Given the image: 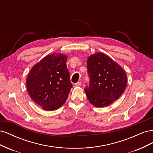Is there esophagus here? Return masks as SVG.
Listing matches in <instances>:
<instances>
[{
	"label": "esophagus",
	"mask_w": 153,
	"mask_h": 153,
	"mask_svg": "<svg viewBox=\"0 0 153 153\" xmlns=\"http://www.w3.org/2000/svg\"><path fill=\"white\" fill-rule=\"evenodd\" d=\"M81 84H82V82H81V81H79V82H78L77 83H76L75 85H76V87H79V86L81 85Z\"/></svg>",
	"instance_id": "34e87169"
}]
</instances>
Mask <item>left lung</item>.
Wrapping results in <instances>:
<instances>
[{
  "instance_id": "left-lung-1",
  "label": "left lung",
  "mask_w": 153,
  "mask_h": 153,
  "mask_svg": "<svg viewBox=\"0 0 153 153\" xmlns=\"http://www.w3.org/2000/svg\"><path fill=\"white\" fill-rule=\"evenodd\" d=\"M87 64L89 85L85 91L89 102L96 107H103L118 100L127 84L123 68L102 53L91 55Z\"/></svg>"
}]
</instances>
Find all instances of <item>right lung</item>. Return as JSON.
Wrapping results in <instances>:
<instances>
[{
  "label": "right lung",
  "mask_w": 153,
  "mask_h": 153,
  "mask_svg": "<svg viewBox=\"0 0 153 153\" xmlns=\"http://www.w3.org/2000/svg\"><path fill=\"white\" fill-rule=\"evenodd\" d=\"M66 60V56L60 53L48 55L34 66L27 77L30 96L45 110L61 107L73 87Z\"/></svg>",
  "instance_id": "1"
}]
</instances>
